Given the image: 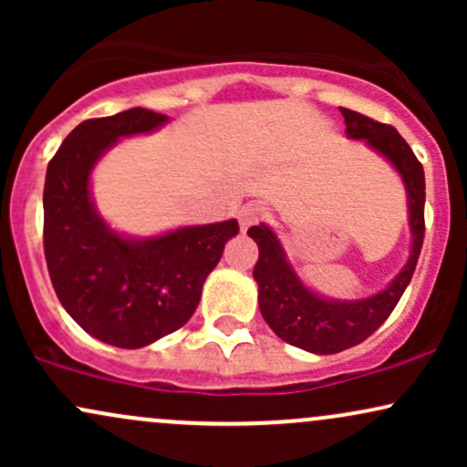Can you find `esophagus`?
Listing matches in <instances>:
<instances>
[{"label": "esophagus", "mask_w": 467, "mask_h": 467, "mask_svg": "<svg viewBox=\"0 0 467 467\" xmlns=\"http://www.w3.org/2000/svg\"><path fill=\"white\" fill-rule=\"evenodd\" d=\"M267 215L265 206H261V203H245V206L239 208V223H241V230H248L250 226H254V223H259L261 219Z\"/></svg>", "instance_id": "esophagus-1"}]
</instances>
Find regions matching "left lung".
<instances>
[{
  "mask_svg": "<svg viewBox=\"0 0 467 467\" xmlns=\"http://www.w3.org/2000/svg\"><path fill=\"white\" fill-rule=\"evenodd\" d=\"M347 122V138L367 142L368 149L382 155L400 173L409 200L410 252L409 259L393 281L379 292L364 298H329L305 285V281L289 264L285 248L276 233L265 223L252 226L248 234L259 245L254 276L259 285L261 316L270 329L298 349L329 356L360 345L389 318L395 305L409 287L423 244V202H426V180L420 160L404 138L390 125L375 122L358 111L340 107Z\"/></svg>",
  "mask_w": 467,
  "mask_h": 467,
  "instance_id": "left-lung-1",
  "label": "left lung"
}]
</instances>
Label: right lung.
<instances>
[{
  "instance_id": "right-lung-1",
  "label": "right lung",
  "mask_w": 467,
  "mask_h": 467,
  "mask_svg": "<svg viewBox=\"0 0 467 467\" xmlns=\"http://www.w3.org/2000/svg\"><path fill=\"white\" fill-rule=\"evenodd\" d=\"M169 116L144 107L80 122L47 164L44 248L66 312L96 340L140 349L189 323L237 219L153 237L118 233L92 197V171L122 138L153 133Z\"/></svg>"
}]
</instances>
